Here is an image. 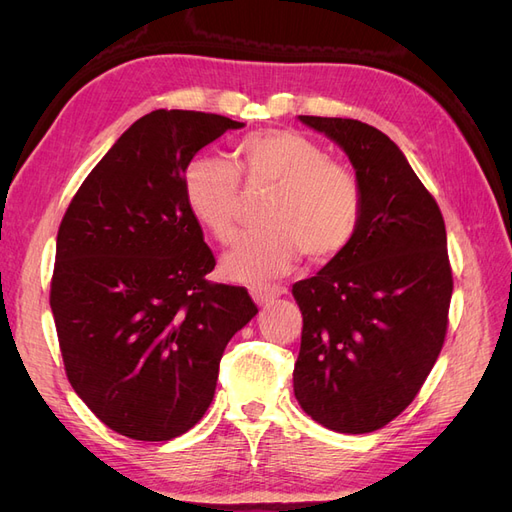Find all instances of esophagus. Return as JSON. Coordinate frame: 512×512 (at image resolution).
Here are the masks:
<instances>
[{"label":"esophagus","mask_w":512,"mask_h":512,"mask_svg":"<svg viewBox=\"0 0 512 512\" xmlns=\"http://www.w3.org/2000/svg\"><path fill=\"white\" fill-rule=\"evenodd\" d=\"M286 290L282 286H252L250 288V294L252 299L258 303V305H265L269 301H273L275 297H280V294H284Z\"/></svg>","instance_id":"34e87169"}]
</instances>
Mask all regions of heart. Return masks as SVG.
Segmentation results:
<instances>
[{"label": "heart", "instance_id": "b5f03b06", "mask_svg": "<svg viewBox=\"0 0 512 512\" xmlns=\"http://www.w3.org/2000/svg\"><path fill=\"white\" fill-rule=\"evenodd\" d=\"M243 183L269 190L267 226L245 235L224 256V275L243 284H265L292 269L301 252L312 260L339 254L361 222L363 196L352 170L329 160L318 143L292 130H262L235 147V164L198 153L183 170L190 213L220 243L237 235Z\"/></svg>", "mask_w": 512, "mask_h": 512}]
</instances>
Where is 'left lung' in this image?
I'll use <instances>...</instances> for the list:
<instances>
[{
    "label": "left lung",
    "instance_id": "1",
    "mask_svg": "<svg viewBox=\"0 0 512 512\" xmlns=\"http://www.w3.org/2000/svg\"><path fill=\"white\" fill-rule=\"evenodd\" d=\"M299 119L346 151L363 209L344 250L292 286L303 314L294 397L324 427L369 433L412 404L442 350L453 294L444 218L384 132Z\"/></svg>",
    "mask_w": 512,
    "mask_h": 512
}]
</instances>
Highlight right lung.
<instances>
[{"instance_id": "1", "label": "right lung", "mask_w": 512, "mask_h": 512, "mask_svg": "<svg viewBox=\"0 0 512 512\" xmlns=\"http://www.w3.org/2000/svg\"><path fill=\"white\" fill-rule=\"evenodd\" d=\"M245 123L153 111L91 170L57 232L51 309L66 376L87 408L132 440L192 429L213 401L230 337L258 307L213 284L215 258L183 196V170Z\"/></svg>"}]
</instances>
